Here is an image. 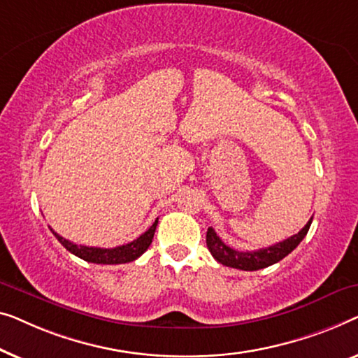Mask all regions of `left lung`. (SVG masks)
<instances>
[{"mask_svg": "<svg viewBox=\"0 0 358 358\" xmlns=\"http://www.w3.org/2000/svg\"><path fill=\"white\" fill-rule=\"evenodd\" d=\"M311 220H313V217L306 222L305 227L301 229L299 234L292 235L290 238L279 241V243L268 246V248H261L256 251H238L230 248V246L225 245L224 241L219 238V235L215 234V230L213 227L208 229L206 243H208L210 255H213L214 259L219 261L220 264L241 271H258L268 268L271 264L279 263L280 259H284L287 255L292 253V251L300 245V241L305 238V235L308 234Z\"/></svg>", "mask_w": 358, "mask_h": 358, "instance_id": "left-lung-1", "label": "left lung"}]
</instances>
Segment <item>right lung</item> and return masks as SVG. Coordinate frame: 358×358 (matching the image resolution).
Segmentation results:
<instances>
[{
  "mask_svg": "<svg viewBox=\"0 0 358 358\" xmlns=\"http://www.w3.org/2000/svg\"><path fill=\"white\" fill-rule=\"evenodd\" d=\"M159 219H155V222L150 225L149 230H145L143 235H139L138 238L129 241L127 245L115 246V248H97V246H84V245H76L73 241H69L63 236H59L53 229V235L57 236L59 243H62L64 248H66L69 253L76 255L78 258L87 261V263H95V264H124L131 263V261L138 259L141 255L144 253L145 250L149 248L150 243H152L155 227H157Z\"/></svg>",
  "mask_w": 358,
  "mask_h": 358,
  "instance_id": "add662e5",
  "label": "right lung"
}]
</instances>
